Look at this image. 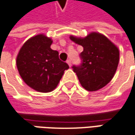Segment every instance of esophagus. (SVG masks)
Segmentation results:
<instances>
[{
  "mask_svg": "<svg viewBox=\"0 0 135 135\" xmlns=\"http://www.w3.org/2000/svg\"><path fill=\"white\" fill-rule=\"evenodd\" d=\"M66 62L68 63V65L69 66V67H71V66H72V62H71V60H67Z\"/></svg>",
  "mask_w": 135,
  "mask_h": 135,
  "instance_id": "34e87169",
  "label": "esophagus"
}]
</instances>
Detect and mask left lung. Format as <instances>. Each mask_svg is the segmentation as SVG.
Segmentation results:
<instances>
[{
	"label": "left lung",
	"mask_w": 135,
	"mask_h": 135,
	"mask_svg": "<svg viewBox=\"0 0 135 135\" xmlns=\"http://www.w3.org/2000/svg\"><path fill=\"white\" fill-rule=\"evenodd\" d=\"M75 44L83 47L80 56L82 63L73 66L80 84L88 91H96L113 78L119 61V50L108 38L96 32L85 38L70 35Z\"/></svg>",
	"instance_id": "1"
}]
</instances>
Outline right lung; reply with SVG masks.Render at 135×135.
I'll return each instance as SVG.
<instances>
[{
    "label": "right lung",
    "instance_id": "right-lung-1",
    "mask_svg": "<svg viewBox=\"0 0 135 135\" xmlns=\"http://www.w3.org/2000/svg\"><path fill=\"white\" fill-rule=\"evenodd\" d=\"M53 41L44 34L33 36L24 43L16 56V66L25 83L38 92L54 91L64 71L66 62L59 59V53L52 50Z\"/></svg>",
    "mask_w": 135,
    "mask_h": 135
}]
</instances>
